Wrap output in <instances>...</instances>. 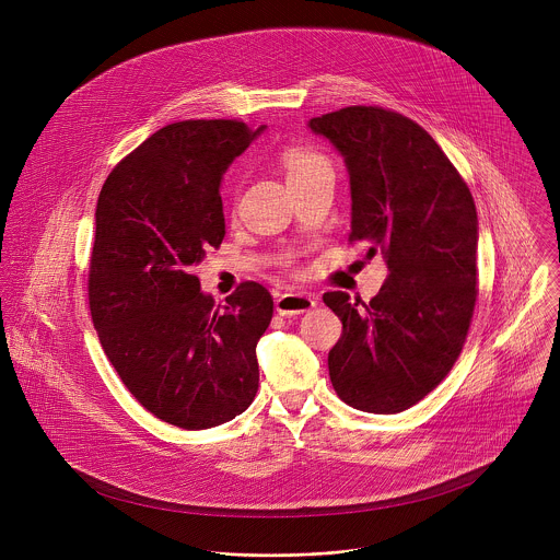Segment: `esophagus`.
<instances>
[{"label": "esophagus", "mask_w": 560, "mask_h": 560, "mask_svg": "<svg viewBox=\"0 0 560 560\" xmlns=\"http://www.w3.org/2000/svg\"><path fill=\"white\" fill-rule=\"evenodd\" d=\"M317 306V298L315 295H306V293H284L276 300V311L282 317H293V315H302L308 313Z\"/></svg>", "instance_id": "esophagus-1"}]
</instances>
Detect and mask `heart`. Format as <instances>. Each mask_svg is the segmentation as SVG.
Here are the masks:
<instances>
[{"mask_svg": "<svg viewBox=\"0 0 560 560\" xmlns=\"http://www.w3.org/2000/svg\"><path fill=\"white\" fill-rule=\"evenodd\" d=\"M282 165H284L287 178H295V176L308 174V172H313L317 167H329V163H327L323 155L315 153V151H308V149H302V147H293V149L284 151Z\"/></svg>", "mask_w": 560, "mask_h": 560, "instance_id": "b5f03b06", "label": "heart"}]
</instances>
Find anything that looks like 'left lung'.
<instances>
[{"mask_svg": "<svg viewBox=\"0 0 560 560\" xmlns=\"http://www.w3.org/2000/svg\"><path fill=\"white\" fill-rule=\"evenodd\" d=\"M342 155L351 185L349 241L384 254L388 280L369 302L325 293L342 320L327 355L347 405L399 413L453 369L477 302L479 218L472 194L438 142L413 120L353 105L308 120Z\"/></svg>", "mask_w": 560, "mask_h": 560, "instance_id": "8db88e82", "label": "left lung"}]
</instances>
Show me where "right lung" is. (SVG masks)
<instances>
[{
  "instance_id": "obj_1",
  "label": "right lung",
  "mask_w": 560,
  "mask_h": 560,
  "mask_svg": "<svg viewBox=\"0 0 560 560\" xmlns=\"http://www.w3.org/2000/svg\"><path fill=\"white\" fill-rule=\"evenodd\" d=\"M262 131L240 120L167 125L98 194L88 280L94 329L127 390L180 429L224 424L258 390L269 291L243 282L218 306L194 265L224 240V172Z\"/></svg>"
}]
</instances>
